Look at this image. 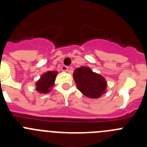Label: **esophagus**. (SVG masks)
Wrapping results in <instances>:
<instances>
[{"instance_id":"obj_1","label":"esophagus","mask_w":147,"mask_h":147,"mask_svg":"<svg viewBox=\"0 0 147 147\" xmlns=\"http://www.w3.org/2000/svg\"><path fill=\"white\" fill-rule=\"evenodd\" d=\"M61 69H62V71H64V72H66V71H68V69H69V68H68V67H67V66L63 65V66H62V67H61Z\"/></svg>"}]
</instances>
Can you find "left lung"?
<instances>
[{
  "instance_id": "left-lung-1",
  "label": "left lung",
  "mask_w": 147,
  "mask_h": 147,
  "mask_svg": "<svg viewBox=\"0 0 147 147\" xmlns=\"http://www.w3.org/2000/svg\"><path fill=\"white\" fill-rule=\"evenodd\" d=\"M73 76L77 89L88 98H98L107 91L106 80L90 67H78L74 70Z\"/></svg>"
}]
</instances>
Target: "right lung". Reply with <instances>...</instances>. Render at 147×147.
<instances>
[{"mask_svg":"<svg viewBox=\"0 0 147 147\" xmlns=\"http://www.w3.org/2000/svg\"><path fill=\"white\" fill-rule=\"evenodd\" d=\"M58 72L56 71H49L42 74L40 78L36 82V90L40 93H49L52 90Z\"/></svg>","mask_w":147,"mask_h":147,"instance_id":"right-lung-1","label":"right lung"}]
</instances>
